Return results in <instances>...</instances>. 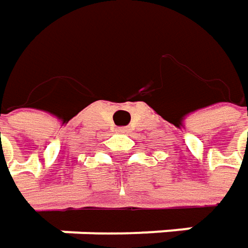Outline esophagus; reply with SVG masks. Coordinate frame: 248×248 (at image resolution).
<instances>
[{
  "label": "esophagus",
  "instance_id": "obj_1",
  "mask_svg": "<svg viewBox=\"0 0 248 248\" xmlns=\"http://www.w3.org/2000/svg\"><path fill=\"white\" fill-rule=\"evenodd\" d=\"M118 132L119 133H126V132H129V129L127 127H118Z\"/></svg>",
  "mask_w": 248,
  "mask_h": 248
}]
</instances>
